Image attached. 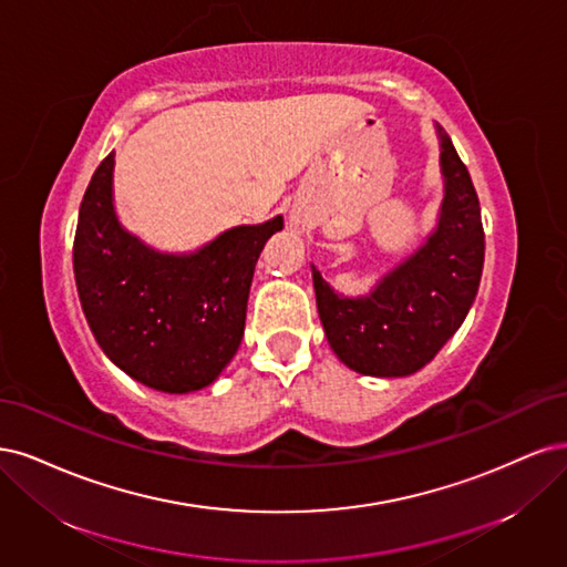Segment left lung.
Listing matches in <instances>:
<instances>
[{
	"label": "left lung",
	"mask_w": 567,
	"mask_h": 567,
	"mask_svg": "<svg viewBox=\"0 0 567 567\" xmlns=\"http://www.w3.org/2000/svg\"><path fill=\"white\" fill-rule=\"evenodd\" d=\"M441 134L445 197L435 230L368 297H341L313 268L320 322L337 358L370 377H408L460 330L485 261L481 203L466 164Z\"/></svg>",
	"instance_id": "left-lung-1"
}]
</instances>
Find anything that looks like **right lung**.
Segmentation results:
<instances>
[{"instance_id":"1","label":"right lung","mask_w":567,"mask_h":567,"mask_svg":"<svg viewBox=\"0 0 567 567\" xmlns=\"http://www.w3.org/2000/svg\"><path fill=\"white\" fill-rule=\"evenodd\" d=\"M115 153L91 176L72 245L86 322L122 372L164 393L205 389L240 349L254 266L282 216L237 226L195 254H162L113 207Z\"/></svg>"}]
</instances>
